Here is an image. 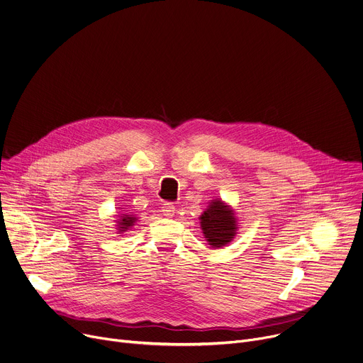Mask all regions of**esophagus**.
<instances>
[{"mask_svg": "<svg viewBox=\"0 0 363 363\" xmlns=\"http://www.w3.org/2000/svg\"><path fill=\"white\" fill-rule=\"evenodd\" d=\"M162 213L167 217H171L175 213V205L172 202H165L162 203Z\"/></svg>", "mask_w": 363, "mask_h": 363, "instance_id": "obj_1", "label": "esophagus"}]
</instances>
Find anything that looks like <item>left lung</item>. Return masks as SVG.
Listing matches in <instances>:
<instances>
[{"instance_id": "obj_1", "label": "left lung", "mask_w": 363, "mask_h": 363, "mask_svg": "<svg viewBox=\"0 0 363 363\" xmlns=\"http://www.w3.org/2000/svg\"><path fill=\"white\" fill-rule=\"evenodd\" d=\"M201 228L210 245L221 248L234 238L237 224L228 206L221 201H214L201 216Z\"/></svg>"}]
</instances>
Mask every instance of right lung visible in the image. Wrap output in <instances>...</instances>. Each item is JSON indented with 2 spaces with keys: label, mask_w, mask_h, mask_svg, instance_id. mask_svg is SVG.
Wrapping results in <instances>:
<instances>
[{
  "label": "right lung",
  "mask_w": 363,
  "mask_h": 363,
  "mask_svg": "<svg viewBox=\"0 0 363 363\" xmlns=\"http://www.w3.org/2000/svg\"><path fill=\"white\" fill-rule=\"evenodd\" d=\"M135 221H136L135 217H129V216H125V214H123L122 218H121V221H118V223H119V230H121V231H125V230L130 228Z\"/></svg>",
  "instance_id": "right-lung-1"
}]
</instances>
